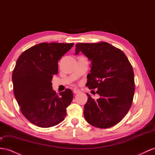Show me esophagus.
<instances>
[{"instance_id": "obj_1", "label": "esophagus", "mask_w": 155, "mask_h": 155, "mask_svg": "<svg viewBox=\"0 0 155 155\" xmlns=\"http://www.w3.org/2000/svg\"><path fill=\"white\" fill-rule=\"evenodd\" d=\"M79 92H81V90H78V89H74V90H73V93L74 94H78V93H79Z\"/></svg>"}]
</instances>
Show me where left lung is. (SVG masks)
<instances>
[{
	"label": "left lung",
	"instance_id": "1",
	"mask_svg": "<svg viewBox=\"0 0 155 155\" xmlns=\"http://www.w3.org/2000/svg\"><path fill=\"white\" fill-rule=\"evenodd\" d=\"M75 54L82 51L92 61L87 75L88 88H97L100 96L94 100L88 93L84 116L90 124L108 128L120 122L132 104L134 73L132 66L123 51L106 42L78 43Z\"/></svg>",
	"mask_w": 155,
	"mask_h": 155
}]
</instances>
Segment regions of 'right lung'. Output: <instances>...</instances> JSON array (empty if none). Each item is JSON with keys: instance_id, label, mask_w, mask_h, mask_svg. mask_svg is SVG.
<instances>
[{"instance_id": "add662e5", "label": "right lung", "mask_w": 155, "mask_h": 155, "mask_svg": "<svg viewBox=\"0 0 155 155\" xmlns=\"http://www.w3.org/2000/svg\"><path fill=\"white\" fill-rule=\"evenodd\" d=\"M74 43L42 42L19 55L12 73L14 93L27 120L41 128L59 124L67 115L73 94L66 89L57 94L52 89L53 75L58 73V61Z\"/></svg>"}]
</instances>
